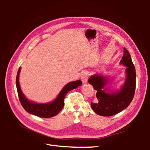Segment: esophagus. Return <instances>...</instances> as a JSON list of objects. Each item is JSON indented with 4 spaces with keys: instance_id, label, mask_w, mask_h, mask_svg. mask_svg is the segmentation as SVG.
<instances>
[{
    "instance_id": "34e87169",
    "label": "esophagus",
    "mask_w": 150,
    "mask_h": 150,
    "mask_svg": "<svg viewBox=\"0 0 150 150\" xmlns=\"http://www.w3.org/2000/svg\"><path fill=\"white\" fill-rule=\"evenodd\" d=\"M88 77H89V73L88 71H85L82 73V75H81V81H82V82L83 83H86L87 82V80Z\"/></svg>"
}]
</instances>
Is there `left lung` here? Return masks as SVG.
Here are the masks:
<instances>
[{"instance_id":"8db88e82","label":"left lung","mask_w":150,"mask_h":150,"mask_svg":"<svg viewBox=\"0 0 150 150\" xmlns=\"http://www.w3.org/2000/svg\"><path fill=\"white\" fill-rule=\"evenodd\" d=\"M121 64L126 66V78L120 91L109 92L108 77L95 74L88 79V82L96 91L97 102L91 103L93 110L100 116H110L116 115L128 107L132 100L136 89V69L129 52L124 47Z\"/></svg>"}]
</instances>
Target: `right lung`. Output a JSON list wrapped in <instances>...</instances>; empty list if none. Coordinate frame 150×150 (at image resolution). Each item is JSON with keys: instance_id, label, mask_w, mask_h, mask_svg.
I'll return each mask as SVG.
<instances>
[{"instance_id": "right-lung-1", "label": "right lung", "mask_w": 150, "mask_h": 150, "mask_svg": "<svg viewBox=\"0 0 150 150\" xmlns=\"http://www.w3.org/2000/svg\"><path fill=\"white\" fill-rule=\"evenodd\" d=\"M20 69L21 68L20 67L18 71L16 79V88L20 102L21 103L22 106H23V108L28 112L35 116H39V117L51 118L57 115L62 110L63 106H64V99L66 94L69 91L74 89V88L78 87L79 86L82 85V82L80 80L70 82L67 83L62 88V90L61 91L57 98L54 101H52V103L45 104L35 103L28 100L23 93L22 92L19 83V74Z\"/></svg>"}]
</instances>
